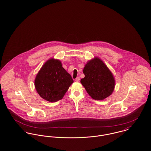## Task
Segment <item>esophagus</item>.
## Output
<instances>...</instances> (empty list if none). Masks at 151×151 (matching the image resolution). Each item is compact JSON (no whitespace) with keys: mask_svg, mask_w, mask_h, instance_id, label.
<instances>
[{"mask_svg":"<svg viewBox=\"0 0 151 151\" xmlns=\"http://www.w3.org/2000/svg\"><path fill=\"white\" fill-rule=\"evenodd\" d=\"M79 81H80V77H77V78L75 79V81L77 82H79Z\"/></svg>","mask_w":151,"mask_h":151,"instance_id":"34e87169","label":"esophagus"}]
</instances>
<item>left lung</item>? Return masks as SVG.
<instances>
[{"instance_id": "8db88e82", "label": "left lung", "mask_w": 151, "mask_h": 151, "mask_svg": "<svg viewBox=\"0 0 151 151\" xmlns=\"http://www.w3.org/2000/svg\"><path fill=\"white\" fill-rule=\"evenodd\" d=\"M84 78L81 83L94 100H103L111 96L115 88L114 76L100 58L88 61L83 70Z\"/></svg>"}]
</instances>
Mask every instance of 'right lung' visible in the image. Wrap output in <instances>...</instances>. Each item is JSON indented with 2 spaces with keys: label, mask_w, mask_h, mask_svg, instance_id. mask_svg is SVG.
<instances>
[{
  "label": "right lung",
  "mask_w": 151,
  "mask_h": 151,
  "mask_svg": "<svg viewBox=\"0 0 151 151\" xmlns=\"http://www.w3.org/2000/svg\"><path fill=\"white\" fill-rule=\"evenodd\" d=\"M73 81L63 67L60 60H48L40 68L35 79V87L39 95L51 102L63 99Z\"/></svg>",
  "instance_id": "add662e5"
}]
</instances>
